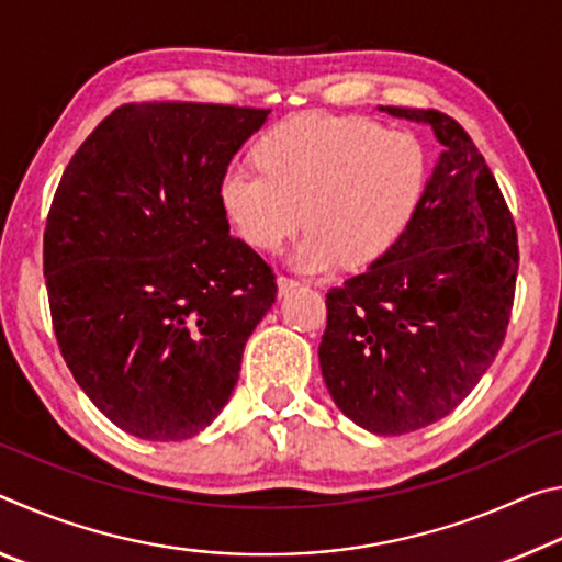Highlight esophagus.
Listing matches in <instances>:
<instances>
[{
	"label": "esophagus",
	"mask_w": 562,
	"mask_h": 562,
	"mask_svg": "<svg viewBox=\"0 0 562 562\" xmlns=\"http://www.w3.org/2000/svg\"><path fill=\"white\" fill-rule=\"evenodd\" d=\"M294 288H300V282L297 280H290V278H278V292H280V297H284V294H290Z\"/></svg>",
	"instance_id": "34e87169"
}]
</instances>
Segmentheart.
Returning a JSON list of instances; mask_svg holds the SVG:
<instances>
[{"label": "heart", "mask_w": 562, "mask_h": 562, "mask_svg": "<svg viewBox=\"0 0 562 562\" xmlns=\"http://www.w3.org/2000/svg\"><path fill=\"white\" fill-rule=\"evenodd\" d=\"M258 166H231L221 203L245 243L280 250L302 225L294 270L317 274L341 260L367 268L392 250L422 201L429 158L414 133L359 116L300 113L270 128Z\"/></svg>", "instance_id": "obj_1"}]
</instances>
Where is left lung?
<instances>
[{"instance_id": "1", "label": "left lung", "mask_w": 562, "mask_h": 562, "mask_svg": "<svg viewBox=\"0 0 562 562\" xmlns=\"http://www.w3.org/2000/svg\"><path fill=\"white\" fill-rule=\"evenodd\" d=\"M379 111L431 126L443 150L398 243L327 292L319 367L341 414L398 436L451 414L496 359L518 243L496 178L461 123L434 109Z\"/></svg>"}]
</instances>
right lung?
<instances>
[{
  "label": "right lung",
  "mask_w": 562,
  "mask_h": 562,
  "mask_svg": "<svg viewBox=\"0 0 562 562\" xmlns=\"http://www.w3.org/2000/svg\"><path fill=\"white\" fill-rule=\"evenodd\" d=\"M221 103H126L76 150L44 231L56 341L99 412L183 441L223 412L274 274L231 237L221 180L268 121Z\"/></svg>",
  "instance_id": "1"
}]
</instances>
